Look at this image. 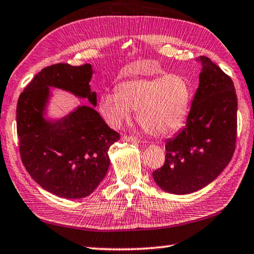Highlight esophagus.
I'll return each instance as SVG.
<instances>
[{
    "label": "esophagus",
    "mask_w": 254,
    "mask_h": 254,
    "mask_svg": "<svg viewBox=\"0 0 254 254\" xmlns=\"http://www.w3.org/2000/svg\"><path fill=\"white\" fill-rule=\"evenodd\" d=\"M122 140L123 141H127V142H135V143L140 142V140L133 135H123Z\"/></svg>",
    "instance_id": "1"
}]
</instances>
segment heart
<instances>
[{"label":"heart","instance_id":"1","mask_svg":"<svg viewBox=\"0 0 254 254\" xmlns=\"http://www.w3.org/2000/svg\"><path fill=\"white\" fill-rule=\"evenodd\" d=\"M193 87L185 76L176 73L156 78H134L121 82L118 91L100 96L99 110L113 127H121L130 119L132 110L147 133L171 135L188 119Z\"/></svg>","mask_w":254,"mask_h":254}]
</instances>
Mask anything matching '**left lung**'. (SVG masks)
Instances as JSON below:
<instances>
[{
	"label": "left lung",
	"mask_w": 254,
	"mask_h": 254,
	"mask_svg": "<svg viewBox=\"0 0 254 254\" xmlns=\"http://www.w3.org/2000/svg\"><path fill=\"white\" fill-rule=\"evenodd\" d=\"M187 126L165 144V163L154 171L155 182L173 194H188L211 183L235 151L237 97L231 76L207 56Z\"/></svg>",
	"instance_id": "left-lung-1"
}]
</instances>
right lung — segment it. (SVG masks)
Wrapping results in <instances>:
<instances>
[{
    "instance_id": "add662e5",
    "label": "right lung",
    "mask_w": 254,
    "mask_h": 254,
    "mask_svg": "<svg viewBox=\"0 0 254 254\" xmlns=\"http://www.w3.org/2000/svg\"><path fill=\"white\" fill-rule=\"evenodd\" d=\"M90 64L59 63L43 69L19 96L17 133L23 166L40 187L66 199L89 195L110 167L108 149L120 139L97 111L79 106L63 119L44 118L50 88H59L97 105L90 90Z\"/></svg>"
}]
</instances>
